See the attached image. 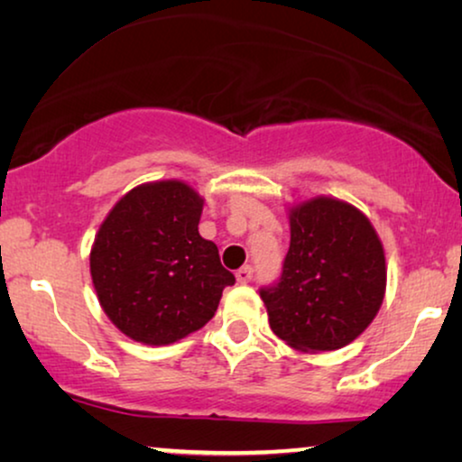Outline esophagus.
I'll return each instance as SVG.
<instances>
[{"instance_id":"obj_1","label":"esophagus","mask_w":462,"mask_h":462,"mask_svg":"<svg viewBox=\"0 0 462 462\" xmlns=\"http://www.w3.org/2000/svg\"><path fill=\"white\" fill-rule=\"evenodd\" d=\"M236 277H237L239 283H248L252 280V267H250V264H245V267L239 269Z\"/></svg>"}]
</instances>
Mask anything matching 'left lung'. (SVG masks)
Here are the masks:
<instances>
[{
  "mask_svg": "<svg viewBox=\"0 0 462 462\" xmlns=\"http://www.w3.org/2000/svg\"><path fill=\"white\" fill-rule=\"evenodd\" d=\"M384 288V250L364 212L324 195L290 208L282 277L261 288L275 337L305 353L340 349L372 324Z\"/></svg>",
  "mask_w": 462,
  "mask_h": 462,
  "instance_id": "1",
  "label": "left lung"
}]
</instances>
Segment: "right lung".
Here are the masks:
<instances>
[{"mask_svg":"<svg viewBox=\"0 0 462 462\" xmlns=\"http://www.w3.org/2000/svg\"><path fill=\"white\" fill-rule=\"evenodd\" d=\"M204 199L182 180H155L124 195L94 237L90 273L117 330L143 345H170L204 328L236 277L199 236Z\"/></svg>","mask_w":462,"mask_h":462,"instance_id":"add662e5","label":"right lung"}]
</instances>
